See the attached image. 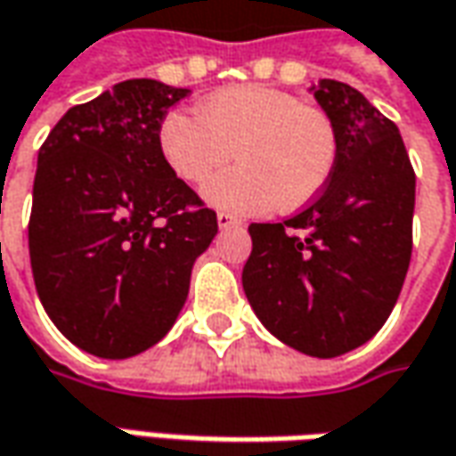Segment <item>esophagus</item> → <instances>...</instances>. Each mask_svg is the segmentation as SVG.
Wrapping results in <instances>:
<instances>
[{
  "instance_id": "34e87169",
  "label": "esophagus",
  "mask_w": 456,
  "mask_h": 456,
  "mask_svg": "<svg viewBox=\"0 0 456 456\" xmlns=\"http://www.w3.org/2000/svg\"><path fill=\"white\" fill-rule=\"evenodd\" d=\"M216 224H219V229H234V227H240L242 222H240L237 216H232V214L219 212L216 214Z\"/></svg>"
}]
</instances>
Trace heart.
<instances>
[{"mask_svg":"<svg viewBox=\"0 0 456 456\" xmlns=\"http://www.w3.org/2000/svg\"><path fill=\"white\" fill-rule=\"evenodd\" d=\"M199 116L171 110L159 126L166 166L186 183L204 181L234 156L240 164L204 183L214 209L255 216L300 209L333 176L338 156L330 118L285 90L237 86L199 105Z\"/></svg>","mask_w":456,"mask_h":456,"instance_id":"b5f03b06","label":"heart"}]
</instances>
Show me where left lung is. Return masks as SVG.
Segmentation results:
<instances>
[{
    "label": "left lung",
    "instance_id": "left-lung-1",
    "mask_svg": "<svg viewBox=\"0 0 456 456\" xmlns=\"http://www.w3.org/2000/svg\"><path fill=\"white\" fill-rule=\"evenodd\" d=\"M336 128L333 176L288 222L249 224L242 288L259 322L315 358L348 354L381 330L411 259L416 176L399 128L355 87H310Z\"/></svg>",
    "mask_w": 456,
    "mask_h": 456
}]
</instances>
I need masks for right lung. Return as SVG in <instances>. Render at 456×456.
Masks as SVG:
<instances>
[{
  "label": "right lung",
  "instance_id": "obj_1",
  "mask_svg": "<svg viewBox=\"0 0 456 456\" xmlns=\"http://www.w3.org/2000/svg\"><path fill=\"white\" fill-rule=\"evenodd\" d=\"M191 90L135 77L75 105L37 156L29 262L57 330L98 358L171 330L216 214L166 166L159 126Z\"/></svg>",
  "mask_w": 456,
  "mask_h": 456
}]
</instances>
